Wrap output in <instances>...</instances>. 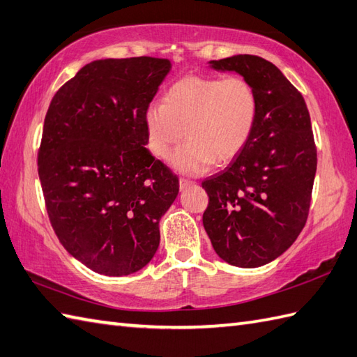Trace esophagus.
<instances>
[{
  "mask_svg": "<svg viewBox=\"0 0 357 357\" xmlns=\"http://www.w3.org/2000/svg\"><path fill=\"white\" fill-rule=\"evenodd\" d=\"M178 185H180V191H185V189H188L189 186L194 185V181L192 180H188V178H180Z\"/></svg>",
  "mask_w": 357,
  "mask_h": 357,
  "instance_id": "esophagus-1",
  "label": "esophagus"
}]
</instances>
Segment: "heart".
<instances>
[{"instance_id":"1","label":"heart","mask_w":357,"mask_h":357,"mask_svg":"<svg viewBox=\"0 0 357 357\" xmlns=\"http://www.w3.org/2000/svg\"><path fill=\"white\" fill-rule=\"evenodd\" d=\"M258 116V99L249 81L240 76H186L166 91L163 102L145 112L148 148L169 158L172 168L189 176L225 165L248 145Z\"/></svg>"}]
</instances>
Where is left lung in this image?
Wrapping results in <instances>:
<instances>
[{
    "label": "left lung",
    "instance_id": "8db88e82",
    "mask_svg": "<svg viewBox=\"0 0 357 357\" xmlns=\"http://www.w3.org/2000/svg\"><path fill=\"white\" fill-rule=\"evenodd\" d=\"M209 64L250 82L258 116L243 151L202 183L209 195L203 226L221 259L259 267L282 255L305 226L318 165L310 114L272 62L235 54Z\"/></svg>",
    "mask_w": 357,
    "mask_h": 357
}]
</instances>
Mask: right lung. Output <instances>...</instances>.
Masks as SVG:
<instances>
[{
    "label": "right lung",
    "instance_id": "add662e5",
    "mask_svg": "<svg viewBox=\"0 0 357 357\" xmlns=\"http://www.w3.org/2000/svg\"><path fill=\"white\" fill-rule=\"evenodd\" d=\"M171 70L160 58L93 61L47 109L38 174L54 234L93 272L125 276L153 259L178 178L145 148V112Z\"/></svg>",
    "mask_w": 357,
    "mask_h": 357
}]
</instances>
